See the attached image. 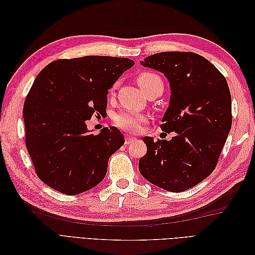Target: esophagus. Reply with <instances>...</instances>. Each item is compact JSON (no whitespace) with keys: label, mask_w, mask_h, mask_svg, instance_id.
<instances>
[{"label":"esophagus","mask_w":255,"mask_h":255,"mask_svg":"<svg viewBox=\"0 0 255 255\" xmlns=\"http://www.w3.org/2000/svg\"><path fill=\"white\" fill-rule=\"evenodd\" d=\"M137 139L135 137H132V136H129V135H127L126 136V144H129V143H132V142H134V141H136Z\"/></svg>","instance_id":"obj_1"}]
</instances>
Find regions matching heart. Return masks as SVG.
Returning a JSON list of instances; mask_svg holds the SVG:
<instances>
[{
  "mask_svg": "<svg viewBox=\"0 0 255 255\" xmlns=\"http://www.w3.org/2000/svg\"><path fill=\"white\" fill-rule=\"evenodd\" d=\"M137 83L144 95L153 90H158L160 94L164 89V83L159 75L153 72L145 71L137 76ZM115 87L110 91V95H114ZM145 121V117L141 114L133 112H120L113 117L114 125L128 132H137L140 126Z\"/></svg>",
  "mask_w": 255,
  "mask_h": 255,
  "instance_id": "heart-1",
  "label": "heart"
}]
</instances>
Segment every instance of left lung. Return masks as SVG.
Returning a JSON list of instances; mask_svg holds the SVG:
<instances>
[{
	"mask_svg": "<svg viewBox=\"0 0 255 255\" xmlns=\"http://www.w3.org/2000/svg\"><path fill=\"white\" fill-rule=\"evenodd\" d=\"M163 73L171 96L161 130L171 140L144 137L139 171L146 181L172 192L196 186L210 175L232 127V100L225 76L191 52H161L140 61Z\"/></svg>",
	"mask_w": 255,
	"mask_h": 255,
	"instance_id": "8db88e82",
	"label": "left lung"
}]
</instances>
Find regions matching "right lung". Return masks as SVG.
Returning a JSON list of instances; mask_svg holds the SVG:
<instances>
[{
  "label": "right lung",
  "instance_id": "obj_1",
  "mask_svg": "<svg viewBox=\"0 0 255 255\" xmlns=\"http://www.w3.org/2000/svg\"><path fill=\"white\" fill-rule=\"evenodd\" d=\"M133 66L125 57L84 56L53 61L37 75L23 119L29 156L48 186L71 196L104 179L125 137L115 127L94 135L86 121L106 113L109 89Z\"/></svg>",
  "mask_w": 255,
  "mask_h": 255
}]
</instances>
